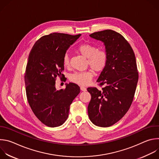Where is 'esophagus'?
<instances>
[{"mask_svg": "<svg viewBox=\"0 0 159 159\" xmlns=\"http://www.w3.org/2000/svg\"><path fill=\"white\" fill-rule=\"evenodd\" d=\"M80 90H82V91H86L87 90V89L84 86H80Z\"/></svg>", "mask_w": 159, "mask_h": 159, "instance_id": "1", "label": "esophagus"}]
</instances>
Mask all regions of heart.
Segmentation results:
<instances>
[{
    "instance_id": "obj_1",
    "label": "heart",
    "mask_w": 159,
    "mask_h": 159,
    "mask_svg": "<svg viewBox=\"0 0 159 159\" xmlns=\"http://www.w3.org/2000/svg\"><path fill=\"white\" fill-rule=\"evenodd\" d=\"M77 50L80 54L87 58V65L94 72L101 73L104 70L107 62V54L105 50H98L96 47L89 43L81 44ZM63 63L65 66L70 65V57L68 53L65 54ZM93 75L92 70H87L84 72H75L70 75L69 79L72 82L85 85L91 81Z\"/></svg>"
}]
</instances>
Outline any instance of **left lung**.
<instances>
[{"label":"left lung","instance_id":"8db88e82","mask_svg":"<svg viewBox=\"0 0 159 159\" xmlns=\"http://www.w3.org/2000/svg\"><path fill=\"white\" fill-rule=\"evenodd\" d=\"M90 37L104 43L107 62L97 82L101 90L89 87L90 120L96 126L108 127L120 121L129 109L139 80L132 48L120 33L111 30L95 32Z\"/></svg>","mask_w":159,"mask_h":159}]
</instances>
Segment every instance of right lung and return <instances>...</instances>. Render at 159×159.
<instances>
[{
	"label": "right lung",
	"mask_w": 159,
	"mask_h": 159,
	"mask_svg": "<svg viewBox=\"0 0 159 159\" xmlns=\"http://www.w3.org/2000/svg\"><path fill=\"white\" fill-rule=\"evenodd\" d=\"M80 35L53 33L43 36L30 53L25 76L28 101L37 118L49 127L65 123L70 104L80 93L79 86L74 83L57 90L55 80L64 70L66 50Z\"/></svg>",
	"instance_id": "obj_1"
}]
</instances>
